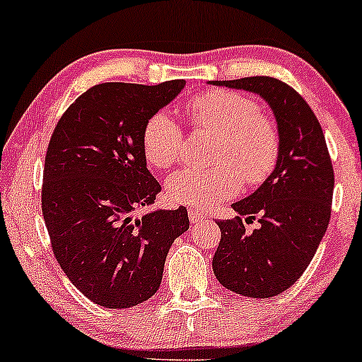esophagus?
I'll return each instance as SVG.
<instances>
[{"mask_svg":"<svg viewBox=\"0 0 362 362\" xmlns=\"http://www.w3.org/2000/svg\"><path fill=\"white\" fill-rule=\"evenodd\" d=\"M188 217H189V221H192V224H197V222H200V221H203V218H206V215L200 212L198 209H189L188 210Z\"/></svg>","mask_w":362,"mask_h":362,"instance_id":"34e87169","label":"esophagus"}]
</instances>
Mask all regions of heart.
Returning a JSON list of instances; mask_svg holds the SVG:
<instances>
[{
    "instance_id": "obj_1",
    "label": "heart",
    "mask_w": 362,
    "mask_h": 362,
    "mask_svg": "<svg viewBox=\"0 0 362 362\" xmlns=\"http://www.w3.org/2000/svg\"><path fill=\"white\" fill-rule=\"evenodd\" d=\"M194 128L214 133L212 168L181 169L168 181L170 200L189 206H210L234 197L245 177L247 185L265 181L279 159V132L259 105L243 93L210 90L186 104ZM144 156L150 165L169 169L182 148L180 124L168 112H156L141 136Z\"/></svg>"
}]
</instances>
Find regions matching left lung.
I'll return each mask as SVG.
<instances>
[{"mask_svg":"<svg viewBox=\"0 0 362 362\" xmlns=\"http://www.w3.org/2000/svg\"><path fill=\"white\" fill-rule=\"evenodd\" d=\"M212 85L258 93L269 103L279 132V159L263 185L233 203L238 217L217 222L221 243L212 267L226 289L246 298H274L303 275L327 233L334 168L322 127L294 88L272 76L214 80ZM259 217L245 233L242 217Z\"/></svg>","mask_w":362,"mask_h":362,"instance_id":"1","label":"left lung"}]
</instances>
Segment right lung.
Returning <instances> with one entry per match:
<instances>
[{
	"mask_svg": "<svg viewBox=\"0 0 362 362\" xmlns=\"http://www.w3.org/2000/svg\"><path fill=\"white\" fill-rule=\"evenodd\" d=\"M185 85L99 83L64 111L52 132L44 222L59 267L99 306L123 310L152 298L169 247L189 229L185 206L135 217L160 192L147 169L144 128Z\"/></svg>",
	"mask_w": 362,
	"mask_h": 362,
	"instance_id": "obj_1",
	"label": "right lung"
}]
</instances>
